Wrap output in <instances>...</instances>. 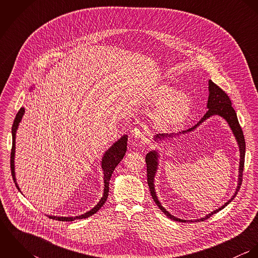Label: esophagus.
Listing matches in <instances>:
<instances>
[{
    "label": "esophagus",
    "mask_w": 258,
    "mask_h": 258,
    "mask_svg": "<svg viewBox=\"0 0 258 258\" xmlns=\"http://www.w3.org/2000/svg\"><path fill=\"white\" fill-rule=\"evenodd\" d=\"M131 136L137 139H141L143 141V143L147 140V130L145 129H141L139 127H136L134 129H132L131 131Z\"/></svg>",
    "instance_id": "34e87169"
}]
</instances>
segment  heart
Listing matches in <instances>:
<instances>
[{
    "instance_id": "b5f03b06",
    "label": "heart",
    "mask_w": 258,
    "mask_h": 258,
    "mask_svg": "<svg viewBox=\"0 0 258 258\" xmlns=\"http://www.w3.org/2000/svg\"><path fill=\"white\" fill-rule=\"evenodd\" d=\"M151 104L160 107L157 111V121L164 127L179 125L187 118L191 110L189 98L167 83L161 84L155 89L151 97Z\"/></svg>"
}]
</instances>
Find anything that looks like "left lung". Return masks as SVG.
<instances>
[{
  "instance_id": "1",
  "label": "left lung",
  "mask_w": 258,
  "mask_h": 258,
  "mask_svg": "<svg viewBox=\"0 0 258 258\" xmlns=\"http://www.w3.org/2000/svg\"><path fill=\"white\" fill-rule=\"evenodd\" d=\"M207 107H208V112L204 115V117L191 128L184 130L182 132H179L177 134L172 133V134H157L154 136V141L159 143L160 142H168L174 138H178L181 135H184L187 133H190L192 131H195L203 122H205L207 119H209L210 117L213 116H221V118H223L226 123L228 124L235 140L236 143L238 145L239 149V167H238V179H237V185L236 188L233 192V195L231 196V198L224 204L222 205L221 208L217 209L216 211L211 212L210 214H208L207 216H205L204 218L198 219V220H182L179 219L173 215H171L160 203L157 194H156V189H155V177L156 174L158 172V166H159V152L157 150H152L146 155V164H147V181L149 187H150V191L152 195V198L154 200V202L156 203V205L159 207V209L171 220L175 221H180V222H186V221H204L205 220L210 219V217H212L213 215L217 214L218 212L221 211L222 209H224L237 195V191L239 190V187L241 185L242 182V172H243V166H244V157H245V141H244V136L241 130V127L239 125L237 116H236V112L232 108L231 106V101L229 99V97L227 96V94L220 88L216 83H214L212 80H209V98H208V103H207Z\"/></svg>"
}]
</instances>
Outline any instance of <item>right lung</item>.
I'll list each match as a JSON object with an SVG mask.
<instances>
[{
    "label": "right lung",
    "mask_w": 258,
    "mask_h": 258,
    "mask_svg": "<svg viewBox=\"0 0 258 258\" xmlns=\"http://www.w3.org/2000/svg\"><path fill=\"white\" fill-rule=\"evenodd\" d=\"M35 88V85L31 87L30 91H32ZM25 114V107H22L18 114L16 115L13 127H12V137H13V146H12V152H11V170H12V176H13V180L15 182V184L17 186V188L22 192L19 184L17 183V179H16V173H15V153H16V134H17V130L19 128V125L23 119V116ZM127 140H128V136L127 135H123L120 139H118L115 143H113L111 145L110 148H108L104 154L103 157L101 159V168L103 171V180H104V189H103V196L100 199V201L97 203V205L92 208L90 211L79 215V216H75V217H57V216H47L48 218L55 220V221H73L75 220H82V219H86L94 214H96L101 207L105 204L108 195H109V181H110L112 173L114 171V169L117 167V165L121 162V160L123 159L126 151H127Z\"/></svg>",
    "instance_id": "1"
}]
</instances>
